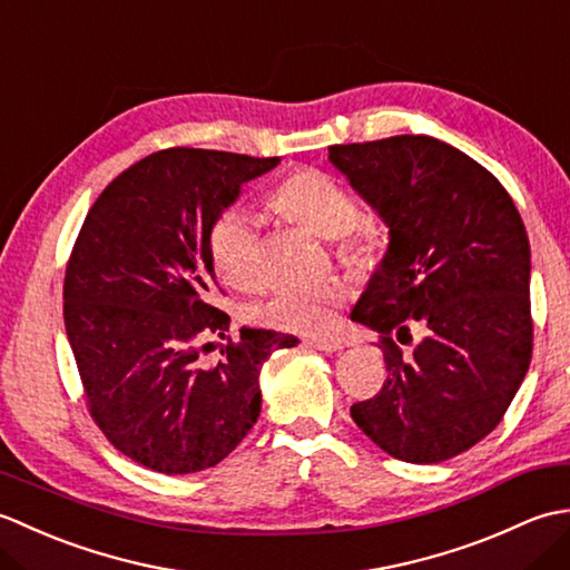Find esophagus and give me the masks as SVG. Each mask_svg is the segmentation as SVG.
I'll return each mask as SVG.
<instances>
[{"label":"esophagus","mask_w":570,"mask_h":570,"mask_svg":"<svg viewBox=\"0 0 570 570\" xmlns=\"http://www.w3.org/2000/svg\"><path fill=\"white\" fill-rule=\"evenodd\" d=\"M308 345L316 350H323V353H337V350H343V341H337V337H325V335L311 337Z\"/></svg>","instance_id":"esophagus-1"}]
</instances>
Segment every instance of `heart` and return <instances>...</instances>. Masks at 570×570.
<instances>
[{"instance_id": "1", "label": "heart", "mask_w": 570, "mask_h": 570, "mask_svg": "<svg viewBox=\"0 0 570 570\" xmlns=\"http://www.w3.org/2000/svg\"><path fill=\"white\" fill-rule=\"evenodd\" d=\"M269 205L288 220L325 239L347 235L357 223V205L347 190L318 171H296L272 193ZM208 252L220 282L247 292L259 284L262 235L254 217L242 208H225L208 233ZM345 301L341 284L323 282L304 288H278L252 308V321L286 333H318L328 328L335 308Z\"/></svg>"}]
</instances>
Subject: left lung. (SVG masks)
<instances>
[{
    "label": "left lung",
    "mask_w": 570,
    "mask_h": 570,
    "mask_svg": "<svg viewBox=\"0 0 570 570\" xmlns=\"http://www.w3.org/2000/svg\"><path fill=\"white\" fill-rule=\"evenodd\" d=\"M328 159L390 227L350 313L382 333L386 380L350 416L392 458L441 463L498 426L529 370L524 223L500 180L441 139L335 144ZM411 327L424 337L404 354Z\"/></svg>",
    "instance_id": "left-lung-1"
}]
</instances>
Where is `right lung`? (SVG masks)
I'll return each instance as SVG.
<instances>
[{
  "label": "right lung",
  "instance_id": "right-lung-1",
  "mask_svg": "<svg viewBox=\"0 0 570 570\" xmlns=\"http://www.w3.org/2000/svg\"><path fill=\"white\" fill-rule=\"evenodd\" d=\"M282 161L174 147L129 166L95 200L70 252L63 318L85 402L119 453L186 475L235 451L262 411L259 372L298 337L242 328L205 366L213 306L208 233L242 184Z\"/></svg>",
  "mask_w": 570,
  "mask_h": 570
}]
</instances>
